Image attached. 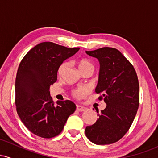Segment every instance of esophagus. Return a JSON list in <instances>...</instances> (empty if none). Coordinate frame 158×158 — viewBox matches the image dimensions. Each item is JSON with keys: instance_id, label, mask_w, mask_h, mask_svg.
I'll return each mask as SVG.
<instances>
[{"instance_id": "esophagus-1", "label": "esophagus", "mask_w": 158, "mask_h": 158, "mask_svg": "<svg viewBox=\"0 0 158 158\" xmlns=\"http://www.w3.org/2000/svg\"><path fill=\"white\" fill-rule=\"evenodd\" d=\"M77 110H79V111H84V110H86V108L84 106H77Z\"/></svg>"}]
</instances>
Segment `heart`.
Returning a JSON list of instances; mask_svg holds the SVG:
<instances>
[{"label": "heart", "mask_w": 158, "mask_h": 158, "mask_svg": "<svg viewBox=\"0 0 158 158\" xmlns=\"http://www.w3.org/2000/svg\"><path fill=\"white\" fill-rule=\"evenodd\" d=\"M77 65L78 68H79V70L81 71V73L84 71H87V70H91L94 71V66L93 63L91 62L90 60L86 59H79L77 61ZM68 62H63L60 66H59V69H58V75L59 77L62 76V74L64 73V71L66 70V69L68 68ZM89 93V90L88 88L86 87H79V88H75L73 91H72V94L75 98H77L78 99H80L86 97Z\"/></svg>", "instance_id": "1"}]
</instances>
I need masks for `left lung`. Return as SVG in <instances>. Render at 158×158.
Masks as SVG:
<instances>
[{"label": "left lung", "instance_id": "left-lung-1", "mask_svg": "<svg viewBox=\"0 0 158 158\" xmlns=\"http://www.w3.org/2000/svg\"><path fill=\"white\" fill-rule=\"evenodd\" d=\"M86 53L99 61L95 91L107 106L97 122L86 127L85 135L95 144H111L126 135L135 119L139 102L138 78L133 65L117 49L102 48Z\"/></svg>", "mask_w": 158, "mask_h": 158}]
</instances>
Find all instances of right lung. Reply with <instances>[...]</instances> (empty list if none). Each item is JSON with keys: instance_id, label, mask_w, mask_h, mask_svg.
I'll list each match as a JSON object with an SVG mask.
<instances>
[{"instance_id": "1", "label": "right lung", "mask_w": 158, "mask_h": 158, "mask_svg": "<svg viewBox=\"0 0 158 158\" xmlns=\"http://www.w3.org/2000/svg\"><path fill=\"white\" fill-rule=\"evenodd\" d=\"M79 50L42 42L32 48L20 63L15 79L16 110L34 135L43 138L59 135L75 111L72 101H58L54 105L50 86L57 80L59 66Z\"/></svg>"}]
</instances>
